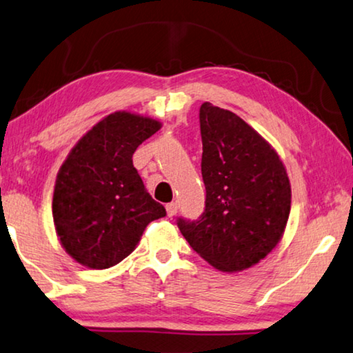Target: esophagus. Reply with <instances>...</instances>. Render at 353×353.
<instances>
[{
  "label": "esophagus",
  "instance_id": "34e87169",
  "mask_svg": "<svg viewBox=\"0 0 353 353\" xmlns=\"http://www.w3.org/2000/svg\"><path fill=\"white\" fill-rule=\"evenodd\" d=\"M165 211H167V216L173 217V216L176 214V211H178V205L175 203V201H172V203H167L165 205Z\"/></svg>",
  "mask_w": 353,
  "mask_h": 353
}]
</instances>
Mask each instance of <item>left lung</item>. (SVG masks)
Segmentation results:
<instances>
[{
	"mask_svg": "<svg viewBox=\"0 0 353 353\" xmlns=\"http://www.w3.org/2000/svg\"><path fill=\"white\" fill-rule=\"evenodd\" d=\"M200 131L205 212L197 222L180 219L178 228L212 268L241 272L281 241L291 211L290 176L276 150L228 109L203 103Z\"/></svg>",
	"mask_w": 353,
	"mask_h": 353,
	"instance_id": "left-lung-1",
	"label": "left lung"
}]
</instances>
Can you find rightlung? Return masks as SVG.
I'll use <instances>...</instances> for the list:
<instances>
[{
  "instance_id": "obj_1",
  "label": "right lung",
  "mask_w": 353,
  "mask_h": 353,
  "mask_svg": "<svg viewBox=\"0 0 353 353\" xmlns=\"http://www.w3.org/2000/svg\"><path fill=\"white\" fill-rule=\"evenodd\" d=\"M163 123L115 111L74 143L57 172L53 222L63 250L89 269H108L134 252L150 222L165 216L132 165L141 143Z\"/></svg>"
}]
</instances>
